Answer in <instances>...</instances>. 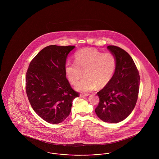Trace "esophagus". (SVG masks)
<instances>
[{
	"mask_svg": "<svg viewBox=\"0 0 159 159\" xmlns=\"http://www.w3.org/2000/svg\"><path fill=\"white\" fill-rule=\"evenodd\" d=\"M88 95H89V94H88V93H84V94L82 93V94H80V97H82V98H84V97H88Z\"/></svg>",
	"mask_w": 159,
	"mask_h": 159,
	"instance_id": "esophagus-1",
	"label": "esophagus"
}]
</instances>
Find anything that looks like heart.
<instances>
[{"instance_id":"heart-1","label":"heart","mask_w":159,"mask_h":159,"mask_svg":"<svg viewBox=\"0 0 159 159\" xmlns=\"http://www.w3.org/2000/svg\"><path fill=\"white\" fill-rule=\"evenodd\" d=\"M75 63L66 65V73L68 80L76 85V89L89 92L97 86L102 88L111 81L116 68V58L111 52L102 53L93 48H84L75 54Z\"/></svg>"}]
</instances>
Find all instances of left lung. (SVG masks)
I'll return each mask as SVG.
<instances>
[{
  "label": "left lung",
  "instance_id": "1",
  "mask_svg": "<svg viewBox=\"0 0 159 159\" xmlns=\"http://www.w3.org/2000/svg\"><path fill=\"white\" fill-rule=\"evenodd\" d=\"M107 48L116 58V68L110 83L97 93L99 102L95 110L102 121L119 123L132 113L136 105L140 77L127 52L116 46Z\"/></svg>",
  "mask_w": 159,
  "mask_h": 159
}]
</instances>
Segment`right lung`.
Here are the masks:
<instances>
[{
    "instance_id": "obj_1",
    "label": "right lung",
    "mask_w": 159,
    "mask_h": 159,
    "mask_svg": "<svg viewBox=\"0 0 159 159\" xmlns=\"http://www.w3.org/2000/svg\"><path fill=\"white\" fill-rule=\"evenodd\" d=\"M75 46L50 45L31 60L25 76V90L34 111L45 121L58 124L70 113L79 93L66 78V62Z\"/></svg>"
}]
</instances>
